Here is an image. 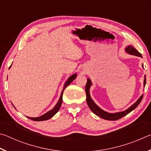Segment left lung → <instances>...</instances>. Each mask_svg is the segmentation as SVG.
Listing matches in <instances>:
<instances>
[{
  "label": "left lung",
  "mask_w": 151,
  "mask_h": 151,
  "mask_svg": "<svg viewBox=\"0 0 151 151\" xmlns=\"http://www.w3.org/2000/svg\"><path fill=\"white\" fill-rule=\"evenodd\" d=\"M125 51L127 53H129L130 55H135L137 56V57H142V55L138 51L136 48H134L132 46L129 45L125 48ZM143 67V65H142ZM145 79H144V86L146 85V76H145ZM92 85L91 81L90 79H87V82H86V86H85V91H86V103L88 104V106L89 108L93 111L96 115L100 116L101 118L105 119V120H109V121H116V120L121 119L122 117L126 116L127 114H129V112H131L132 111H133L137 107V106L140 104V101H142V99L143 97V94L140 96V98L138 99L136 103H134L131 106H130L129 109H127L126 111H122V112H116V113H109V112H107L106 111L102 110L100 107H99L96 104L94 103L93 99H91V95H90V87Z\"/></svg>",
  "instance_id": "left-lung-1"
}]
</instances>
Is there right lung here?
Returning a JSON list of instances; mask_svg holds the SVG:
<instances>
[{
	"mask_svg": "<svg viewBox=\"0 0 151 151\" xmlns=\"http://www.w3.org/2000/svg\"><path fill=\"white\" fill-rule=\"evenodd\" d=\"M10 66V67H11ZM9 67V68H10ZM76 77V74H74L72 76H70L69 78H68V80L66 81V82L65 84V85L63 86V90L62 91V93H61L60 94V99L59 100H58V103H57V104L55 106L54 108H53L52 110H50L48 112H47V113H45L43 114V115L39 116V117H29L27 116L28 118L32 120V121H46V120H48L50 118H52V117L55 115V114L57 113V112L59 111V109L61 106V104H62V102H63V91H65V89L67 87V86L70 85V84L72 83V82L75 80V78Z\"/></svg>",
	"mask_w": 151,
	"mask_h": 151,
	"instance_id": "right-lung-1",
	"label": "right lung"
}]
</instances>
